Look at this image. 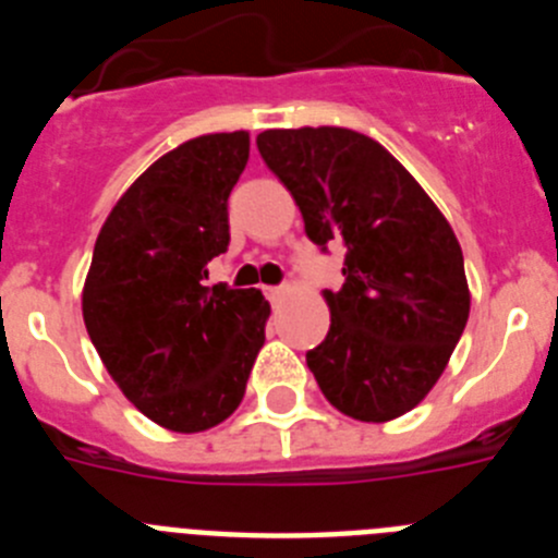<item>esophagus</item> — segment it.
Returning a JSON list of instances; mask_svg holds the SVG:
<instances>
[{
  "instance_id": "esophagus-1",
  "label": "esophagus",
  "mask_w": 558,
  "mask_h": 558,
  "mask_svg": "<svg viewBox=\"0 0 558 558\" xmlns=\"http://www.w3.org/2000/svg\"><path fill=\"white\" fill-rule=\"evenodd\" d=\"M288 293H290L288 284H284V288H268V299H270V302H274V304L282 302V299H284V295H288Z\"/></svg>"
}]
</instances>
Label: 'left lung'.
I'll return each instance as SVG.
<instances>
[{"instance_id":"left-lung-1","label":"left lung","mask_w":558,"mask_h":558,"mask_svg":"<svg viewBox=\"0 0 558 558\" xmlns=\"http://www.w3.org/2000/svg\"><path fill=\"white\" fill-rule=\"evenodd\" d=\"M256 147L302 209L315 245L347 248L324 290L329 332L307 352L324 397L360 422L413 411L470 318L463 254L447 218L386 147L349 128L263 131Z\"/></svg>"}]
</instances>
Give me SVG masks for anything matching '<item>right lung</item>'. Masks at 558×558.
I'll return each mask as SVG.
<instances>
[{"label": "right lung", "mask_w": 558, "mask_h": 558, "mask_svg": "<svg viewBox=\"0 0 558 558\" xmlns=\"http://www.w3.org/2000/svg\"><path fill=\"white\" fill-rule=\"evenodd\" d=\"M248 147L245 131L206 133L153 161L102 223L83 284L102 366L172 433L229 418L265 343L259 290L206 288V265L229 248V195Z\"/></svg>", "instance_id": "1"}]
</instances>
